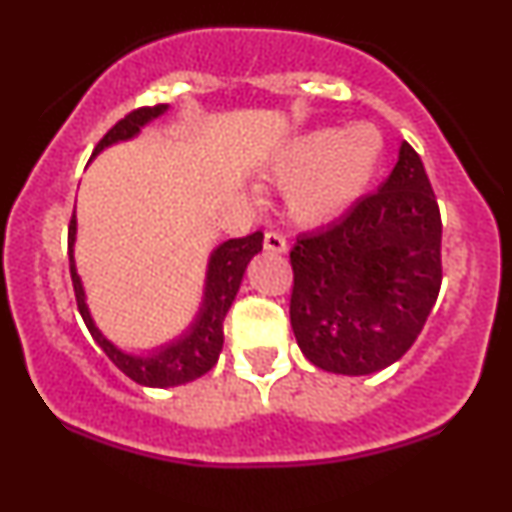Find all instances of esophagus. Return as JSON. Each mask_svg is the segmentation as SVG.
Wrapping results in <instances>:
<instances>
[{
	"instance_id": "obj_1",
	"label": "esophagus",
	"mask_w": 512,
	"mask_h": 512,
	"mask_svg": "<svg viewBox=\"0 0 512 512\" xmlns=\"http://www.w3.org/2000/svg\"><path fill=\"white\" fill-rule=\"evenodd\" d=\"M264 250L267 252H276V255H284L286 250H289V243H286V238L281 236V233H264Z\"/></svg>"
}]
</instances>
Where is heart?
<instances>
[{
  "instance_id": "b5f03b06",
  "label": "heart",
  "mask_w": 512,
  "mask_h": 512,
  "mask_svg": "<svg viewBox=\"0 0 512 512\" xmlns=\"http://www.w3.org/2000/svg\"><path fill=\"white\" fill-rule=\"evenodd\" d=\"M383 154V137L358 122L337 129H315L286 144L276 158V178L293 182L291 216L303 226H320L342 216L366 192Z\"/></svg>"
}]
</instances>
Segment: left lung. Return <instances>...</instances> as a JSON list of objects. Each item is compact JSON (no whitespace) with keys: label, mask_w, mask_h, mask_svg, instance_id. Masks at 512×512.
Returning a JSON list of instances; mask_svg holds the SVG:
<instances>
[{"label":"left lung","mask_w":512,"mask_h":512,"mask_svg":"<svg viewBox=\"0 0 512 512\" xmlns=\"http://www.w3.org/2000/svg\"><path fill=\"white\" fill-rule=\"evenodd\" d=\"M443 223L424 163L407 142L373 195L291 250V327L303 356L339 375L399 361L436 305Z\"/></svg>","instance_id":"1"}]
</instances>
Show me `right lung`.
<instances>
[{
  "label": "right lung",
  "mask_w": 512,
  "mask_h": 512,
  "mask_svg": "<svg viewBox=\"0 0 512 512\" xmlns=\"http://www.w3.org/2000/svg\"><path fill=\"white\" fill-rule=\"evenodd\" d=\"M166 110V103L144 105V108L132 110V113L122 117L120 122H115V127L108 129V134H105L96 149H93V156L101 154L105 146L137 137L139 129H142L146 122L156 120V117L166 113ZM74 240L76 216L72 214V221H69V274H72L76 305H79V313L84 317L91 337L96 339V344L105 351V356H108L127 378H132L134 383L144 387H175L202 378L204 373H209V370L216 366L223 349V320H226L228 308H231L233 298H236V293L240 289V281H243L248 262L262 250L260 231L250 233V236L245 238L226 240V243H221L219 248L211 252L207 286H204V301L195 322H192V325L187 327V332L180 334L175 342L161 346V349L149 356L125 354V351L117 349L110 339H105L101 330L96 327V322H93V317L86 308L84 286H81L79 274H76Z\"/></svg>",
  "instance_id": "1"
}]
</instances>
